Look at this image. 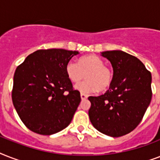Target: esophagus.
<instances>
[{
	"instance_id": "1",
	"label": "esophagus",
	"mask_w": 160,
	"mask_h": 160,
	"mask_svg": "<svg viewBox=\"0 0 160 160\" xmlns=\"http://www.w3.org/2000/svg\"><path fill=\"white\" fill-rule=\"evenodd\" d=\"M80 97H81V100H85V99H87L88 96L84 93H80Z\"/></svg>"
}]
</instances>
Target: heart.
<instances>
[{"label": "heart", "instance_id": "obj_1", "mask_svg": "<svg viewBox=\"0 0 160 160\" xmlns=\"http://www.w3.org/2000/svg\"><path fill=\"white\" fill-rule=\"evenodd\" d=\"M65 73L70 81L77 83L85 77L86 80L75 85L80 92L90 94L108 90L112 82L114 74L105 61L95 55H90L79 59L78 64L70 60L65 65Z\"/></svg>", "mask_w": 160, "mask_h": 160}]
</instances>
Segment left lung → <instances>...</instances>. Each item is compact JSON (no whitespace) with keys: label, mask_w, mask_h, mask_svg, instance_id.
<instances>
[{"label":"left lung","mask_w":160,"mask_h":160,"mask_svg":"<svg viewBox=\"0 0 160 160\" xmlns=\"http://www.w3.org/2000/svg\"><path fill=\"white\" fill-rule=\"evenodd\" d=\"M110 61L114 77L104 95L90 96V122L111 137L129 134L141 122L152 98L151 73L134 55L122 51L101 52Z\"/></svg>","instance_id":"8db88e82"}]
</instances>
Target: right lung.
<instances>
[{"label":"right lung","instance_id":"1","mask_svg":"<svg viewBox=\"0 0 160 160\" xmlns=\"http://www.w3.org/2000/svg\"><path fill=\"white\" fill-rule=\"evenodd\" d=\"M78 54L64 49L39 50L16 68L12 102L30 130L51 135L70 124L81 98L73 89L65 65Z\"/></svg>","mask_w":160,"mask_h":160}]
</instances>
